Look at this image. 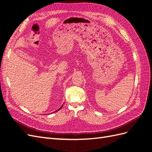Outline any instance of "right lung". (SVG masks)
Segmentation results:
<instances>
[{"instance_id":"add662e5","label":"right lung","mask_w":152,"mask_h":152,"mask_svg":"<svg viewBox=\"0 0 152 152\" xmlns=\"http://www.w3.org/2000/svg\"><path fill=\"white\" fill-rule=\"evenodd\" d=\"M62 107H63V105H62V106H61V107H60V108H59V109H58V110H56V112H58V110H60V109H61V108H62ZM53 113H54V112H53Z\"/></svg>"}]
</instances>
